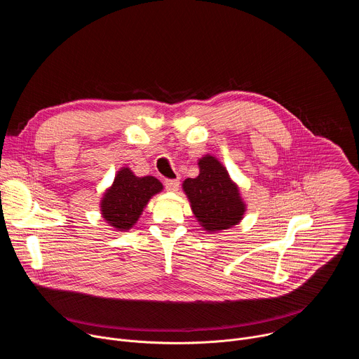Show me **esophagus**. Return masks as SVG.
<instances>
[{"instance_id": "esophagus-1", "label": "esophagus", "mask_w": 359, "mask_h": 359, "mask_svg": "<svg viewBox=\"0 0 359 359\" xmlns=\"http://www.w3.org/2000/svg\"><path fill=\"white\" fill-rule=\"evenodd\" d=\"M179 184H180V182H179V179H175V180H166L165 182V186H166V189L169 190V191H177L179 190Z\"/></svg>"}]
</instances>
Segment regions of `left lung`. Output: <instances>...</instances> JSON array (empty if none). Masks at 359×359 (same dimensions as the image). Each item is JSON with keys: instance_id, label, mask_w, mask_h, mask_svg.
<instances>
[{"instance_id": "left-lung-1", "label": "left lung", "mask_w": 359, "mask_h": 359, "mask_svg": "<svg viewBox=\"0 0 359 359\" xmlns=\"http://www.w3.org/2000/svg\"><path fill=\"white\" fill-rule=\"evenodd\" d=\"M197 166L198 176L182 184L197 223L210 234L237 226L247 210L238 184L226 166L209 153L198 159Z\"/></svg>"}]
</instances>
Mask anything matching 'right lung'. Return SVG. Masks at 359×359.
<instances>
[{
	"label": "right lung",
	"mask_w": 359,
	"mask_h": 359,
	"mask_svg": "<svg viewBox=\"0 0 359 359\" xmlns=\"http://www.w3.org/2000/svg\"><path fill=\"white\" fill-rule=\"evenodd\" d=\"M162 190L163 184L156 177H139L123 166L99 201L102 219L115 231H128L137 223L150 198Z\"/></svg>",
	"instance_id": "right-lung-1"
}]
</instances>
